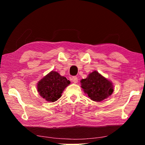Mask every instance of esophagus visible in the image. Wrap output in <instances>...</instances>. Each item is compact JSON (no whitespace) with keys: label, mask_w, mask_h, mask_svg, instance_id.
I'll use <instances>...</instances> for the list:
<instances>
[{"label":"esophagus","mask_w":145,"mask_h":145,"mask_svg":"<svg viewBox=\"0 0 145 145\" xmlns=\"http://www.w3.org/2000/svg\"><path fill=\"white\" fill-rule=\"evenodd\" d=\"M71 80H72V81L74 83H77L78 82V78L76 76H73V77H72V78H71Z\"/></svg>","instance_id":"1"}]
</instances>
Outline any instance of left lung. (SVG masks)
Returning a JSON list of instances; mask_svg holds the SVG:
<instances>
[{"label":"left lung","mask_w":145,"mask_h":145,"mask_svg":"<svg viewBox=\"0 0 145 145\" xmlns=\"http://www.w3.org/2000/svg\"><path fill=\"white\" fill-rule=\"evenodd\" d=\"M81 88L93 101L100 102L111 96L113 92L112 83L94 71L88 77L80 80Z\"/></svg>","instance_id":"obj_1"}]
</instances>
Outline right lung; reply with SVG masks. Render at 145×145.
<instances>
[{
	"label": "right lung",
	"instance_id": "1",
	"mask_svg": "<svg viewBox=\"0 0 145 145\" xmlns=\"http://www.w3.org/2000/svg\"><path fill=\"white\" fill-rule=\"evenodd\" d=\"M70 84V80L52 71L38 83V91L40 96L48 102H56L61 97L64 89Z\"/></svg>",
	"mask_w": 145,
	"mask_h": 145
}]
</instances>
